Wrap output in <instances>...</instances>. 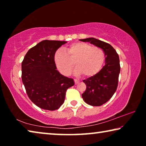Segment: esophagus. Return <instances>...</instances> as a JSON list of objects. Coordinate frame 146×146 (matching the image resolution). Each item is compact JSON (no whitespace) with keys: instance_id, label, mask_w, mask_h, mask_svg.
Segmentation results:
<instances>
[{"instance_id":"esophagus-1","label":"esophagus","mask_w":146,"mask_h":146,"mask_svg":"<svg viewBox=\"0 0 146 146\" xmlns=\"http://www.w3.org/2000/svg\"><path fill=\"white\" fill-rule=\"evenodd\" d=\"M74 82H75V85H76V84H77L79 83V81L78 80H76V79H75V80H74Z\"/></svg>"}]
</instances>
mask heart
<instances>
[{"label":"heart","mask_w":146,"mask_h":146,"mask_svg":"<svg viewBox=\"0 0 146 146\" xmlns=\"http://www.w3.org/2000/svg\"><path fill=\"white\" fill-rule=\"evenodd\" d=\"M105 61V53L102 49L84 42H75L58 50L54 55V62L58 70L68 75L76 68V75L90 78L99 72Z\"/></svg>","instance_id":"1"}]
</instances>
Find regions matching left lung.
<instances>
[{
	"label": "left lung",
	"mask_w": 146,
	"mask_h": 146,
	"mask_svg": "<svg viewBox=\"0 0 146 146\" xmlns=\"http://www.w3.org/2000/svg\"><path fill=\"white\" fill-rule=\"evenodd\" d=\"M88 42L102 49L105 53V65L97 75L84 80L86 91L82 94L83 100L92 106H100L107 102L117 90L120 71L119 56L110 44L96 39H80Z\"/></svg>",
	"instance_id": "8db88e82"
}]
</instances>
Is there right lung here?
Masks as SVG:
<instances>
[{"mask_svg": "<svg viewBox=\"0 0 146 146\" xmlns=\"http://www.w3.org/2000/svg\"><path fill=\"white\" fill-rule=\"evenodd\" d=\"M66 41H41L27 52L22 62V80L27 95L41 109L54 111L64 102L66 92L74 85L73 78L56 70L54 55Z\"/></svg>", "mask_w": 146, "mask_h": 146, "instance_id": "right-lung-1", "label": "right lung"}]
</instances>
